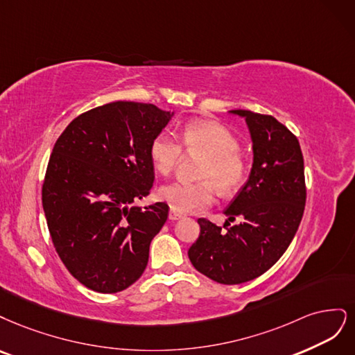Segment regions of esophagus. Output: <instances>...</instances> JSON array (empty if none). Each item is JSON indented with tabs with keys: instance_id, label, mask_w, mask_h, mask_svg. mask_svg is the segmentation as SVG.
<instances>
[{
	"instance_id": "34e87169",
	"label": "esophagus",
	"mask_w": 355,
	"mask_h": 355,
	"mask_svg": "<svg viewBox=\"0 0 355 355\" xmlns=\"http://www.w3.org/2000/svg\"><path fill=\"white\" fill-rule=\"evenodd\" d=\"M168 218H169L171 221H177V220L182 218V215H181V214H178V212H175V211H173V209H171V211H169V215H168Z\"/></svg>"
}]
</instances>
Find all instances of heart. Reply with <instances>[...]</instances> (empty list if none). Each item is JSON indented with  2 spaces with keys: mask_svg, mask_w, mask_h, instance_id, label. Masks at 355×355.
Returning <instances> with one entry per match:
<instances>
[{
  "mask_svg": "<svg viewBox=\"0 0 355 355\" xmlns=\"http://www.w3.org/2000/svg\"><path fill=\"white\" fill-rule=\"evenodd\" d=\"M181 140L189 153L205 156L207 162L199 173L203 181H175L159 189V199L166 202L171 209L190 212L209 207L214 200L212 184L223 196H230L243 186L248 165L232 131L212 121H196L186 125ZM148 153L157 173L168 175L178 164L182 150L173 135L161 132L152 140Z\"/></svg>",
  "mask_w": 355,
  "mask_h": 355,
  "instance_id": "b5f03b06",
  "label": "heart"
}]
</instances>
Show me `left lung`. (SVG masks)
<instances>
[{"label":"left lung","instance_id":"1","mask_svg":"<svg viewBox=\"0 0 355 355\" xmlns=\"http://www.w3.org/2000/svg\"><path fill=\"white\" fill-rule=\"evenodd\" d=\"M245 118L254 162L245 186L224 214L239 224L199 218V239L189 249L193 267L223 284H240L270 270L289 248L304 215V157L296 137L270 115L230 110Z\"/></svg>","mask_w":355,"mask_h":355}]
</instances>
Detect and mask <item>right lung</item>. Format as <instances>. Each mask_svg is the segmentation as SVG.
I'll use <instances>...</instances> for the list:
<instances>
[{"label": "right lung", "mask_w": 355, "mask_h": 355, "mask_svg": "<svg viewBox=\"0 0 355 355\" xmlns=\"http://www.w3.org/2000/svg\"><path fill=\"white\" fill-rule=\"evenodd\" d=\"M175 115L113 101L75 118L57 139L42 186L54 248L88 289L116 293L140 279L168 205L140 208L155 181L150 143Z\"/></svg>", "instance_id": "1"}]
</instances>
